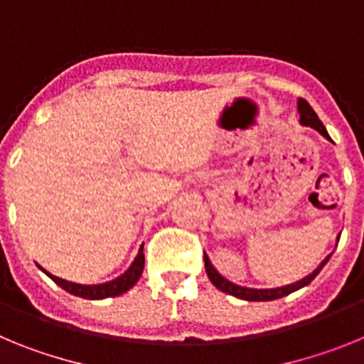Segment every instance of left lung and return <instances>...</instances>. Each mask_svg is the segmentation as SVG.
<instances>
[{
	"label": "left lung",
	"instance_id": "left-lung-1",
	"mask_svg": "<svg viewBox=\"0 0 364 364\" xmlns=\"http://www.w3.org/2000/svg\"><path fill=\"white\" fill-rule=\"evenodd\" d=\"M297 111H299V117H301V124L302 125H306V127H314L315 131H319V133L323 134L324 138H328V140H330L326 127H324L323 122L319 120V117L315 114V111L311 109V105L308 104L306 100L299 98ZM328 259H330V255H328L326 259L321 262L319 268L314 269L310 275H306V277L301 279V281L294 282V284H286V286H281V288H266V290H257V288H246V286L233 284V282H230L228 279L222 277L220 273H218L217 269L213 268V264H211L210 257L204 253L205 273H208L210 281L213 282L215 286H217L218 290L224 291V294H230V295H233V297L244 299V301H275V299H281V297H284V295H290L291 291H297L299 288H304V286L310 284V282L314 281L315 277H317V273L323 269V266L326 264Z\"/></svg>",
	"mask_w": 364,
	"mask_h": 364
}]
</instances>
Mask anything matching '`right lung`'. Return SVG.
I'll return each instance as SVG.
<instances>
[{
  "mask_svg": "<svg viewBox=\"0 0 364 364\" xmlns=\"http://www.w3.org/2000/svg\"><path fill=\"white\" fill-rule=\"evenodd\" d=\"M144 264H146V260H144V252L140 250L136 255V259L133 260V264L129 266V269L117 277L114 281H109L105 284H95V286H87V284H76V282H69V281H63L60 277H54L50 275L49 272H43L56 282L60 288H63L65 291L69 294L76 295V297H83V299H105V297H117V295L125 294V291L133 288L134 284L138 282V279L142 277V272H144Z\"/></svg>",
  "mask_w": 364,
  "mask_h": 364,
  "instance_id": "add662e5",
  "label": "right lung"
}]
</instances>
